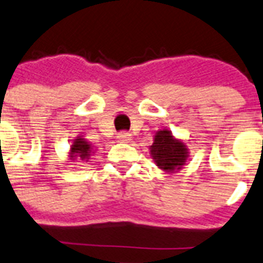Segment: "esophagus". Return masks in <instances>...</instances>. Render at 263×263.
Listing matches in <instances>:
<instances>
[{
	"instance_id": "esophagus-1",
	"label": "esophagus",
	"mask_w": 263,
	"mask_h": 263,
	"mask_svg": "<svg viewBox=\"0 0 263 263\" xmlns=\"http://www.w3.org/2000/svg\"><path fill=\"white\" fill-rule=\"evenodd\" d=\"M117 138H118V141H120V142H130V140H132V136H130L129 133H126V132H122V133H120L118 136H117Z\"/></svg>"
}]
</instances>
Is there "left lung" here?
Here are the masks:
<instances>
[{"label":"left lung","mask_w":263,"mask_h":263,"mask_svg":"<svg viewBox=\"0 0 263 263\" xmlns=\"http://www.w3.org/2000/svg\"><path fill=\"white\" fill-rule=\"evenodd\" d=\"M150 157L158 169L166 173H174L186 165L189 149L185 141L174 137L172 132L165 127L154 134L153 145L150 146Z\"/></svg>","instance_id":"left-lung-1"}]
</instances>
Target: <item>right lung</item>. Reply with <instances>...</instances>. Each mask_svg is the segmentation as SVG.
Returning a JSON list of instances; mask_svg holds the SVG:
<instances>
[{
  "label": "right lung",
  "mask_w": 263,
  "mask_h": 263,
  "mask_svg": "<svg viewBox=\"0 0 263 263\" xmlns=\"http://www.w3.org/2000/svg\"><path fill=\"white\" fill-rule=\"evenodd\" d=\"M94 152H96V147L89 141L85 140L84 137L78 136L73 140L67 157L71 162L77 161V159H80L81 162H87L90 159L91 154H94Z\"/></svg>",
  "instance_id": "add662e5"
}]
</instances>
